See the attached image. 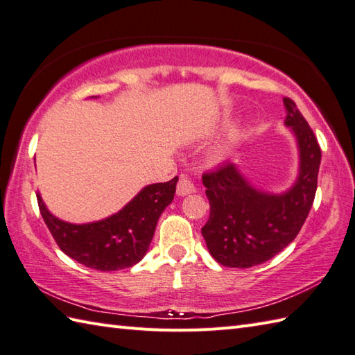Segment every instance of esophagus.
<instances>
[{
    "instance_id": "esophagus-1",
    "label": "esophagus",
    "mask_w": 355,
    "mask_h": 355,
    "mask_svg": "<svg viewBox=\"0 0 355 355\" xmlns=\"http://www.w3.org/2000/svg\"><path fill=\"white\" fill-rule=\"evenodd\" d=\"M194 191H196V188H194V184L191 182V180L185 176H180L178 187H176L178 196H187V194H191Z\"/></svg>"
}]
</instances>
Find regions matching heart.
Here are the masks:
<instances>
[{"mask_svg": "<svg viewBox=\"0 0 355 355\" xmlns=\"http://www.w3.org/2000/svg\"><path fill=\"white\" fill-rule=\"evenodd\" d=\"M228 148H230V142H225V144H222V146L219 147V151H218V156H219V157H222L223 155H225V153H227V151H228Z\"/></svg>", "mask_w": 355, "mask_h": 355, "instance_id": "b5f03b06", "label": "heart"}]
</instances>
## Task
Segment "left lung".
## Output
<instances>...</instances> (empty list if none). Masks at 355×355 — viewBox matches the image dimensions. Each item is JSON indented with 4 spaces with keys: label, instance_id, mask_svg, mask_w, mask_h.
<instances>
[{
    "label": "left lung",
    "instance_id": "8db88e82",
    "mask_svg": "<svg viewBox=\"0 0 355 355\" xmlns=\"http://www.w3.org/2000/svg\"><path fill=\"white\" fill-rule=\"evenodd\" d=\"M285 125L297 142L299 173L284 193L252 187L234 162L202 176L209 200V218L202 228L216 262L250 268L266 262L291 243L313 207L322 151L313 130L294 101L284 98Z\"/></svg>",
    "mask_w": 355,
    "mask_h": 355
}]
</instances>
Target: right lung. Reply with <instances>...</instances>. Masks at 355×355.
Here are the masks:
<instances>
[{
	"label": "right lung",
	"instance_id": "add662e5",
	"mask_svg": "<svg viewBox=\"0 0 355 355\" xmlns=\"http://www.w3.org/2000/svg\"><path fill=\"white\" fill-rule=\"evenodd\" d=\"M96 98V96H95ZM178 176L144 187L128 204L103 220L70 223L49 211L36 193L40 211L61 251L98 271H118L141 262L153 239L159 216L176 193Z\"/></svg>",
	"mask_w": 355,
	"mask_h": 355
}]
</instances>
